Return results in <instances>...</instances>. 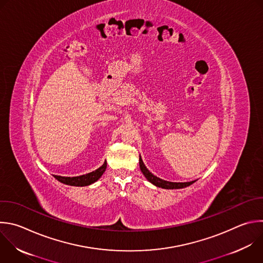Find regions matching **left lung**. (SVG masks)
Here are the masks:
<instances>
[{
  "label": "left lung",
  "mask_w": 263,
  "mask_h": 263,
  "mask_svg": "<svg viewBox=\"0 0 263 263\" xmlns=\"http://www.w3.org/2000/svg\"><path fill=\"white\" fill-rule=\"evenodd\" d=\"M139 167L141 172L143 173V176L146 178V180L152 183L153 185H155L156 187L159 188H163V189H183L186 188L190 185H192L193 183H195L196 181H192V182H186V183H173V182H168V181H164L160 178H157L156 176L145 167L141 157L139 156Z\"/></svg>",
  "instance_id": "obj_1"
}]
</instances>
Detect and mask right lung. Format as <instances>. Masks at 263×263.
Here are the masks:
<instances>
[{
  "mask_svg": "<svg viewBox=\"0 0 263 263\" xmlns=\"http://www.w3.org/2000/svg\"><path fill=\"white\" fill-rule=\"evenodd\" d=\"M107 163L106 161L104 162V164L99 167L98 169H96L95 171L89 172L86 174H82V176H78V177H61V176H53L59 182L65 184V185H69V186H75V187H84V186H90L92 184H94L95 182H97L101 177L102 174L104 173L105 169H106Z\"/></svg>",
  "mask_w": 263,
  "mask_h": 263,
  "instance_id": "right-lung-1",
  "label": "right lung"
}]
</instances>
